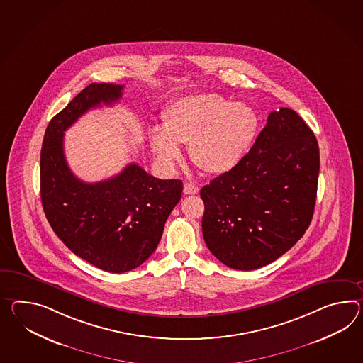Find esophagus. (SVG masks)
<instances>
[{
  "label": "esophagus",
  "instance_id": "esophagus-1",
  "mask_svg": "<svg viewBox=\"0 0 363 363\" xmlns=\"http://www.w3.org/2000/svg\"><path fill=\"white\" fill-rule=\"evenodd\" d=\"M198 191H199V187H198V186L189 184V182H186L185 185H184V193H185L186 195H194L196 194Z\"/></svg>",
  "mask_w": 363,
  "mask_h": 363
}]
</instances>
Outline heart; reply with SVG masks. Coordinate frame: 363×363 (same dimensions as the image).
Listing matches in <instances>:
<instances>
[{
	"label": "heart",
	"mask_w": 363,
	"mask_h": 363,
	"mask_svg": "<svg viewBox=\"0 0 363 363\" xmlns=\"http://www.w3.org/2000/svg\"><path fill=\"white\" fill-rule=\"evenodd\" d=\"M162 128L150 133V148L160 164L174 168L182 157L178 144H189L195 167L224 174L245 157L256 138L258 116L242 102L203 93L178 98L162 111Z\"/></svg>",
	"instance_id": "b5f03b06"
}]
</instances>
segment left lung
Returning <instances> with one entry per match:
<instances>
[{"label": "left lung", "mask_w": 363, "mask_h": 363, "mask_svg": "<svg viewBox=\"0 0 363 363\" xmlns=\"http://www.w3.org/2000/svg\"><path fill=\"white\" fill-rule=\"evenodd\" d=\"M318 169V140L298 113H270L239 165L201 190L210 252L236 270H255L284 255L310 227Z\"/></svg>", "instance_id": "left-lung-1"}]
</instances>
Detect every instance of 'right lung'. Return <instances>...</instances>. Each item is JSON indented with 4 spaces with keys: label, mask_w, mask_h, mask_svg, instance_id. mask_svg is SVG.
<instances>
[{
    "label": "right lung",
    "mask_w": 363,
    "mask_h": 363,
    "mask_svg": "<svg viewBox=\"0 0 363 363\" xmlns=\"http://www.w3.org/2000/svg\"><path fill=\"white\" fill-rule=\"evenodd\" d=\"M123 88L90 84L51 119L40 152L47 220L76 256L108 273L130 272L148 259L184 187L179 179L153 177L136 164L96 184L72 173L64 156V133L90 108L119 101Z\"/></svg>",
    "instance_id": "right-lung-1"
}]
</instances>
